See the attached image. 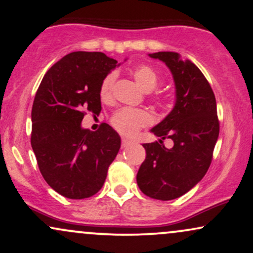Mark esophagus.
I'll return each instance as SVG.
<instances>
[{
	"label": "esophagus",
	"mask_w": 253,
	"mask_h": 253,
	"mask_svg": "<svg viewBox=\"0 0 253 253\" xmlns=\"http://www.w3.org/2000/svg\"><path fill=\"white\" fill-rule=\"evenodd\" d=\"M130 145H132V141H130V140H127V139L121 140V146H123V148H126V147H128Z\"/></svg>",
	"instance_id": "esophagus-1"
}]
</instances>
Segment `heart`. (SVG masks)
<instances>
[{
	"label": "heart",
	"mask_w": 253,
	"mask_h": 253,
	"mask_svg": "<svg viewBox=\"0 0 253 253\" xmlns=\"http://www.w3.org/2000/svg\"><path fill=\"white\" fill-rule=\"evenodd\" d=\"M133 76L139 85L149 92L158 87L159 85V76L155 70L150 68L146 64H140L133 69ZM117 73L114 71L108 72L104 77L99 87V94H100L101 100L107 101L111 99L112 89H113L114 82H116ZM150 116L146 111L134 110V108H120L113 114L111 119L112 126L116 128L118 132L123 135L132 136L137 133L141 127H145L150 124Z\"/></svg>",
	"instance_id": "obj_1"
}]
</instances>
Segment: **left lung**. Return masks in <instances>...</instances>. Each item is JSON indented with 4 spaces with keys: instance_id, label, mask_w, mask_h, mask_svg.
I'll return each instance as SVG.
<instances>
[{
    "instance_id": "1",
    "label": "left lung",
    "mask_w": 253,
    "mask_h": 253,
    "mask_svg": "<svg viewBox=\"0 0 253 253\" xmlns=\"http://www.w3.org/2000/svg\"><path fill=\"white\" fill-rule=\"evenodd\" d=\"M170 70L175 83V105L161 123L150 129L159 141L143 143L146 159L136 182L140 190L155 200L182 196L202 180L212 160L219 134L216 99L201 70L177 52L149 53ZM171 138L172 149L162 140Z\"/></svg>"
}]
</instances>
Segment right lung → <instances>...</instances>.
<instances>
[{"instance_id": "obj_1", "label": "right lung", "mask_w": 253, "mask_h": 253, "mask_svg": "<svg viewBox=\"0 0 253 253\" xmlns=\"http://www.w3.org/2000/svg\"><path fill=\"white\" fill-rule=\"evenodd\" d=\"M119 65L103 52L76 51L51 66L37 89L31 147L44 180L64 197L97 194L119 152L120 136L110 125L95 132L82 127L85 110L100 113V83Z\"/></svg>"}]
</instances>
